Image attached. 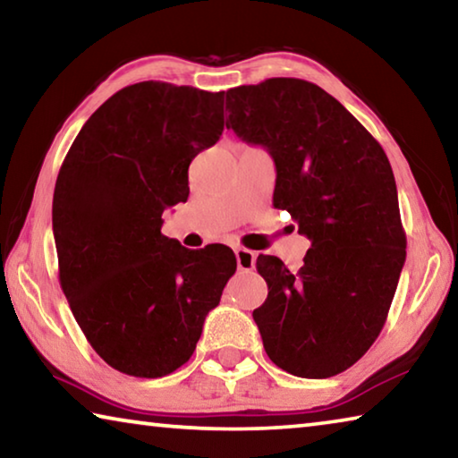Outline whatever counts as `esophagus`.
Instances as JSON below:
<instances>
[{"label":"esophagus","instance_id":"1","mask_svg":"<svg viewBox=\"0 0 458 458\" xmlns=\"http://www.w3.org/2000/svg\"><path fill=\"white\" fill-rule=\"evenodd\" d=\"M236 265H238V270H252L254 267H257V254H254L252 250H248V248H236Z\"/></svg>","mask_w":458,"mask_h":458}]
</instances>
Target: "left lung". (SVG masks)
<instances>
[{
  "mask_svg": "<svg viewBox=\"0 0 458 458\" xmlns=\"http://www.w3.org/2000/svg\"><path fill=\"white\" fill-rule=\"evenodd\" d=\"M226 127L273 155V204L311 240L297 273L257 259L268 297L262 345L299 377L352 368L382 331L406 260L396 180L369 131L313 82L268 79L226 92Z\"/></svg>",
  "mask_w": 458,
  "mask_h": 458,
  "instance_id": "1",
  "label": "left lung"
}]
</instances>
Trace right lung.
<instances>
[{
    "instance_id": "right-lung-1",
    "label": "right lung",
    "mask_w": 458,
    "mask_h": 458,
    "mask_svg": "<svg viewBox=\"0 0 458 458\" xmlns=\"http://www.w3.org/2000/svg\"><path fill=\"white\" fill-rule=\"evenodd\" d=\"M224 131V92L131 84L84 123L52 201L58 278L108 366L161 377L191 358L236 270L228 246L183 248L161 214L188 199V169Z\"/></svg>"
}]
</instances>
